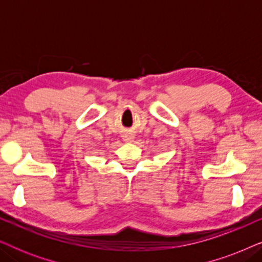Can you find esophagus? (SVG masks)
<instances>
[{"label": "esophagus", "mask_w": 262, "mask_h": 262, "mask_svg": "<svg viewBox=\"0 0 262 262\" xmlns=\"http://www.w3.org/2000/svg\"><path fill=\"white\" fill-rule=\"evenodd\" d=\"M123 138H124V141L127 142V143H131L135 139L134 135H132L131 132H125L124 136H123Z\"/></svg>", "instance_id": "esophagus-1"}]
</instances>
